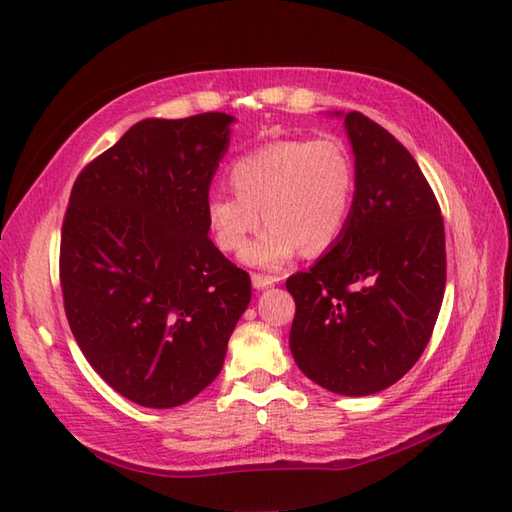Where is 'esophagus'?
<instances>
[{
    "label": "esophagus",
    "instance_id": "1",
    "mask_svg": "<svg viewBox=\"0 0 512 512\" xmlns=\"http://www.w3.org/2000/svg\"><path fill=\"white\" fill-rule=\"evenodd\" d=\"M250 279H253V288H257V290H264V288H268V286H275L277 281H279V277H273V275H259V273H255Z\"/></svg>",
    "mask_w": 512,
    "mask_h": 512
}]
</instances>
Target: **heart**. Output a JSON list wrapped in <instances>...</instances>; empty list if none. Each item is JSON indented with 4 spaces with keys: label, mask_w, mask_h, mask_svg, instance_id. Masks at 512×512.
Listing matches in <instances>:
<instances>
[{
    "label": "heart",
    "mask_w": 512,
    "mask_h": 512,
    "mask_svg": "<svg viewBox=\"0 0 512 512\" xmlns=\"http://www.w3.org/2000/svg\"><path fill=\"white\" fill-rule=\"evenodd\" d=\"M233 193L206 204L215 244L237 253L264 217L266 231L246 248L253 266L281 268L299 253L321 255L345 231L356 191L352 151L339 136L277 138L237 156L228 167Z\"/></svg>",
    "instance_id": "1"
}]
</instances>
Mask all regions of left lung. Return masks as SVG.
I'll use <instances>...</instances> for the list:
<instances>
[{
    "label": "left lung",
    "mask_w": 512,
    "mask_h": 512,
    "mask_svg": "<svg viewBox=\"0 0 512 512\" xmlns=\"http://www.w3.org/2000/svg\"><path fill=\"white\" fill-rule=\"evenodd\" d=\"M356 191L345 231L308 273L288 277L297 303L290 352L341 396L394 385L427 347L447 284L440 204L418 162L385 127L345 114Z\"/></svg>",
    "instance_id": "1"
}]
</instances>
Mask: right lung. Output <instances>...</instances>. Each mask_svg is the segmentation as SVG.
I'll use <instances>...</instances> for the list:
<instances>
[{
	"label": "right lung",
	"instance_id": "1",
	"mask_svg": "<svg viewBox=\"0 0 512 512\" xmlns=\"http://www.w3.org/2000/svg\"><path fill=\"white\" fill-rule=\"evenodd\" d=\"M231 123L224 112L145 118L74 180L65 317L96 374L136 405L178 407L209 387L250 301L248 273L206 224Z\"/></svg>",
	"mask_w": 512,
	"mask_h": 512
}]
</instances>
